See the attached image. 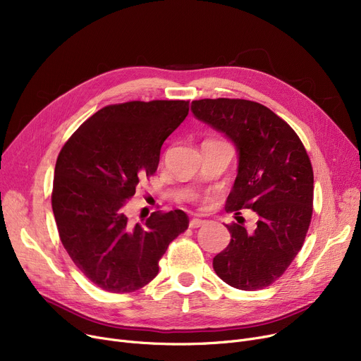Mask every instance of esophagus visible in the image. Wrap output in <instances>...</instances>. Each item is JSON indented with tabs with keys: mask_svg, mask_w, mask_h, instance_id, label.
Returning a JSON list of instances; mask_svg holds the SVG:
<instances>
[{
	"mask_svg": "<svg viewBox=\"0 0 361 361\" xmlns=\"http://www.w3.org/2000/svg\"><path fill=\"white\" fill-rule=\"evenodd\" d=\"M203 224H204V221H203V219L193 218V219L190 221V224H188V226H190V228H199V226H202Z\"/></svg>",
	"mask_w": 361,
	"mask_h": 361,
	"instance_id": "obj_1",
	"label": "esophagus"
}]
</instances>
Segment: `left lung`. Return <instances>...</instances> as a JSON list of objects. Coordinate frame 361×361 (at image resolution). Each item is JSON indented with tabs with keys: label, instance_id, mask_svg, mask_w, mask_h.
<instances>
[{
	"label": "left lung",
	"instance_id": "8db88e82",
	"mask_svg": "<svg viewBox=\"0 0 361 361\" xmlns=\"http://www.w3.org/2000/svg\"><path fill=\"white\" fill-rule=\"evenodd\" d=\"M193 116L222 133L237 150V177L226 209L257 214L255 231L226 225L231 241L214 257L228 286H271L300 252L313 212V169L295 131L269 108L245 99H200Z\"/></svg>",
	"mask_w": 361,
	"mask_h": 361
}]
</instances>
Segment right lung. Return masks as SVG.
<instances>
[{
    "instance_id": "add662e5",
    "label": "right lung",
    "mask_w": 361,
    "mask_h": 361,
    "mask_svg": "<svg viewBox=\"0 0 361 361\" xmlns=\"http://www.w3.org/2000/svg\"><path fill=\"white\" fill-rule=\"evenodd\" d=\"M185 101L108 105L86 120L55 164L52 211L64 249L80 272L109 293L136 291L154 279L168 244L188 226L177 209L142 225L127 199L157 171L165 139L187 117Z\"/></svg>"
}]
</instances>
